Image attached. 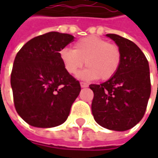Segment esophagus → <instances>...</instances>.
Returning <instances> with one entry per match:
<instances>
[{
  "label": "esophagus",
  "instance_id": "esophagus-1",
  "mask_svg": "<svg viewBox=\"0 0 158 158\" xmlns=\"http://www.w3.org/2000/svg\"><path fill=\"white\" fill-rule=\"evenodd\" d=\"M80 84H81V87H82V88H85V87H87V86H88V84H87V83H85V82H80Z\"/></svg>",
  "mask_w": 158,
  "mask_h": 158
}]
</instances>
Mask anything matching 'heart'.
I'll return each instance as SVG.
<instances>
[{
  "instance_id": "b5f03b06",
  "label": "heart",
  "mask_w": 158,
  "mask_h": 158,
  "mask_svg": "<svg viewBox=\"0 0 158 158\" xmlns=\"http://www.w3.org/2000/svg\"><path fill=\"white\" fill-rule=\"evenodd\" d=\"M60 58L70 75L76 74L85 62L87 68L79 74L80 78L106 81L117 74L121 63V52L117 45L99 37L89 36L76 41L73 50L62 49Z\"/></svg>"
}]
</instances>
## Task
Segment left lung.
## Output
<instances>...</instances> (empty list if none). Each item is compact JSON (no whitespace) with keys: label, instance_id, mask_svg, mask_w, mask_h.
<instances>
[{"label":"left lung","instance_id":"obj_1","mask_svg":"<svg viewBox=\"0 0 158 158\" xmlns=\"http://www.w3.org/2000/svg\"><path fill=\"white\" fill-rule=\"evenodd\" d=\"M118 45L121 63L112 78L101 84H90L94 97L91 111L98 124L107 129L126 131L143 118L150 92L148 60L131 40L107 34Z\"/></svg>","mask_w":158,"mask_h":158}]
</instances>
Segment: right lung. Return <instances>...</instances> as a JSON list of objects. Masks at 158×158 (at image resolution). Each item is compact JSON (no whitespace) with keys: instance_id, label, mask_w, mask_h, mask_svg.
I'll use <instances>...</instances> for the list:
<instances>
[{"instance_id":"right-lung-1","label":"right lung","mask_w":158,"mask_h":158,"mask_svg":"<svg viewBox=\"0 0 158 158\" xmlns=\"http://www.w3.org/2000/svg\"><path fill=\"white\" fill-rule=\"evenodd\" d=\"M74 37L51 31L29 40L17 52L10 76L14 105L28 124L61 125L81 91L80 82L64 69L60 51Z\"/></svg>"}]
</instances>
